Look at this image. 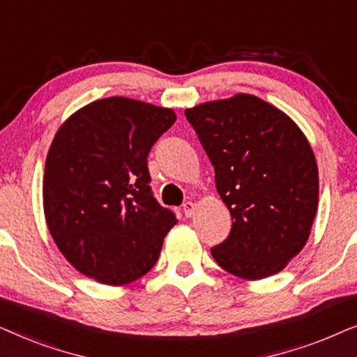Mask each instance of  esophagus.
Segmentation results:
<instances>
[{"label":"esophagus","instance_id":"esophagus-1","mask_svg":"<svg viewBox=\"0 0 357 357\" xmlns=\"http://www.w3.org/2000/svg\"><path fill=\"white\" fill-rule=\"evenodd\" d=\"M195 209H197V204H195L193 202H187L183 204V213H185V216H187V218L193 216Z\"/></svg>","mask_w":357,"mask_h":357}]
</instances>
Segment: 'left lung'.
I'll use <instances>...</instances> for the list:
<instances>
[{
	"label": "left lung",
	"mask_w": 357,
	"mask_h": 357,
	"mask_svg": "<svg viewBox=\"0 0 357 357\" xmlns=\"http://www.w3.org/2000/svg\"><path fill=\"white\" fill-rule=\"evenodd\" d=\"M185 115L211 160L232 231L211 255L257 281L284 270L309 241L319 206V167L296 121L252 94L204 102Z\"/></svg>",
	"instance_id": "1"
}]
</instances>
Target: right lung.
Returning a JSON list of instances; mask_svg holds the SVG:
<instances>
[{
  "label": "right lung",
  "instance_id": "1",
  "mask_svg": "<svg viewBox=\"0 0 357 357\" xmlns=\"http://www.w3.org/2000/svg\"><path fill=\"white\" fill-rule=\"evenodd\" d=\"M175 112L128 97L81 107L58 128L43 174V213L61 255L84 276L130 284L155 265L177 224L149 188L148 158Z\"/></svg>",
  "mask_w": 357,
  "mask_h": 357
}]
</instances>
